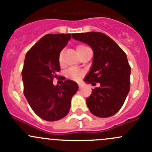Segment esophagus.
<instances>
[{"label": "esophagus", "mask_w": 152, "mask_h": 152, "mask_svg": "<svg viewBox=\"0 0 152 152\" xmlns=\"http://www.w3.org/2000/svg\"><path fill=\"white\" fill-rule=\"evenodd\" d=\"M78 85H79V88H82V87H83V85H82V83H78Z\"/></svg>", "instance_id": "obj_1"}]
</instances>
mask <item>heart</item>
<instances>
[{
    "label": "heart",
    "instance_id": "heart-1",
    "mask_svg": "<svg viewBox=\"0 0 152 152\" xmlns=\"http://www.w3.org/2000/svg\"><path fill=\"white\" fill-rule=\"evenodd\" d=\"M87 47L85 46V45H78L76 46V51H77L78 53H80L82 50H83L84 49L87 48ZM59 63H62V60H63V58H62V52H61L59 55ZM82 72L81 70H77L76 68H70L67 70V76L70 79H73V80H79V79L82 78Z\"/></svg>",
    "mask_w": 152,
    "mask_h": 152
}]
</instances>
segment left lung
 <instances>
[{
    "label": "left lung",
    "mask_w": 152,
    "mask_h": 152,
    "mask_svg": "<svg viewBox=\"0 0 152 152\" xmlns=\"http://www.w3.org/2000/svg\"><path fill=\"white\" fill-rule=\"evenodd\" d=\"M72 37L83 42L93 50L90 72L86 83H100L92 89L86 99L90 113L99 118L113 116L120 110L130 90V72L126 54L113 39L101 32L73 34Z\"/></svg>",
    "instance_id": "1"
}]
</instances>
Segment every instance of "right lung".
I'll return each instance as SVG.
<instances>
[{"label":"right lung","mask_w":152,"mask_h":152,"mask_svg":"<svg viewBox=\"0 0 152 152\" xmlns=\"http://www.w3.org/2000/svg\"><path fill=\"white\" fill-rule=\"evenodd\" d=\"M71 38L70 34H48L26 54L22 79L24 96L33 111L42 119L56 121L66 116L79 86L72 80L54 85L60 70L59 55Z\"/></svg>","instance_id":"1"}]
</instances>
